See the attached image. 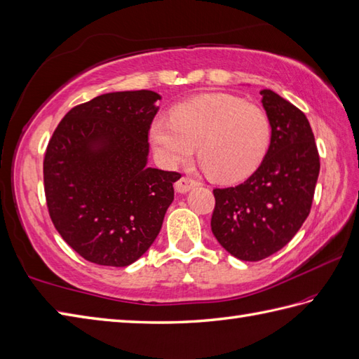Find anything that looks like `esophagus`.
Returning a JSON list of instances; mask_svg holds the SVG:
<instances>
[{
	"label": "esophagus",
	"instance_id": "esophagus-1",
	"mask_svg": "<svg viewBox=\"0 0 359 359\" xmlns=\"http://www.w3.org/2000/svg\"><path fill=\"white\" fill-rule=\"evenodd\" d=\"M196 186H198V181L191 180L189 177H182L175 182V190H177L178 194H186V191H189L190 189H194Z\"/></svg>",
	"mask_w": 359,
	"mask_h": 359
}]
</instances>
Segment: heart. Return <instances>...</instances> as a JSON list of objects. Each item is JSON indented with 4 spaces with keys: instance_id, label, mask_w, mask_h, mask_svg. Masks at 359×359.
<instances>
[{
    "instance_id": "b5f03b06",
    "label": "heart",
    "mask_w": 359,
    "mask_h": 359,
    "mask_svg": "<svg viewBox=\"0 0 359 359\" xmlns=\"http://www.w3.org/2000/svg\"><path fill=\"white\" fill-rule=\"evenodd\" d=\"M269 120L255 103L231 94H204L175 107L149 129L154 151L165 168H177L194 155L210 178L234 182L247 178L264 160Z\"/></svg>"
}]
</instances>
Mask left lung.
Returning <instances> with one entry per match:
<instances>
[{
  "label": "left lung",
  "mask_w": 359,
  "mask_h": 359,
  "mask_svg": "<svg viewBox=\"0 0 359 359\" xmlns=\"http://www.w3.org/2000/svg\"><path fill=\"white\" fill-rule=\"evenodd\" d=\"M271 125L265 158L242 184L215 189L212 231L231 256L257 262L290 242L309 216L320 173L316 138L304 114L262 90Z\"/></svg>",
  "instance_id": "8db88e82"
}]
</instances>
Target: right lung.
Listing matches in <instances>:
<instances>
[{
    "mask_svg": "<svg viewBox=\"0 0 359 359\" xmlns=\"http://www.w3.org/2000/svg\"><path fill=\"white\" fill-rule=\"evenodd\" d=\"M160 94H102L69 109L43 156V191L55 229L79 256L128 266L149 250L173 201L178 172L147 168Z\"/></svg>",
    "mask_w": 359,
    "mask_h": 359,
    "instance_id": "add662e5",
    "label": "right lung"
}]
</instances>
